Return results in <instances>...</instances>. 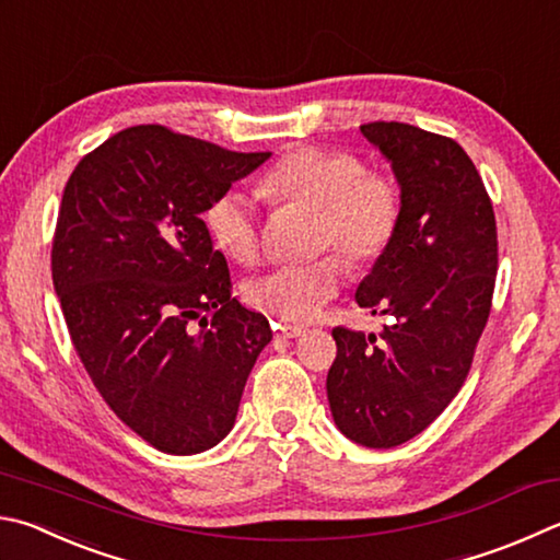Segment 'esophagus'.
<instances>
[{
  "label": "esophagus",
  "instance_id": "obj_1",
  "mask_svg": "<svg viewBox=\"0 0 560 560\" xmlns=\"http://www.w3.org/2000/svg\"><path fill=\"white\" fill-rule=\"evenodd\" d=\"M277 335H279V338L293 340V338H303V335H306V328H303V325L283 323V325H279V328H277Z\"/></svg>",
  "mask_w": 560,
  "mask_h": 560
}]
</instances>
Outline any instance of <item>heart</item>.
Masks as SVG:
<instances>
[{"instance_id": "obj_1", "label": "heart", "mask_w": 560, "mask_h": 560, "mask_svg": "<svg viewBox=\"0 0 560 560\" xmlns=\"http://www.w3.org/2000/svg\"><path fill=\"white\" fill-rule=\"evenodd\" d=\"M261 192L273 202H299L318 210L315 245L335 247L350 264L380 259L401 220L394 183L342 149L306 147L277 161L261 178ZM206 228L215 245L237 261L259 252L257 202L249 192L228 188L206 210ZM342 287V261L325 254L303 264H279L247 287L254 308L283 320L311 323Z\"/></svg>"}]
</instances>
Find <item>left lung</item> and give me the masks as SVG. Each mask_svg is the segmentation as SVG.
Segmentation results:
<instances>
[{
	"label": "left lung",
	"instance_id": "obj_1",
	"mask_svg": "<svg viewBox=\"0 0 560 560\" xmlns=\"http://www.w3.org/2000/svg\"><path fill=\"white\" fill-rule=\"evenodd\" d=\"M360 131L401 188L399 230L354 299L389 318L380 335L335 328L328 372L335 425L368 448H394L443 413L470 372L497 277L492 200L457 141L404 121Z\"/></svg>",
	"mask_w": 560,
	"mask_h": 560
}]
</instances>
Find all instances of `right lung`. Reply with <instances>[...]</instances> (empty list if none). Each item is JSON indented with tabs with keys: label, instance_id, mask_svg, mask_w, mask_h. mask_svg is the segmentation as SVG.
<instances>
[{
	"label": "right lung",
	"instance_id": "add662e5",
	"mask_svg": "<svg viewBox=\"0 0 560 560\" xmlns=\"http://www.w3.org/2000/svg\"><path fill=\"white\" fill-rule=\"evenodd\" d=\"M269 156L139 125L66 183L50 271L70 340L109 409L161 453L225 439L271 340L269 320L232 299L200 218Z\"/></svg>",
	"mask_w": 560,
	"mask_h": 560
}]
</instances>
